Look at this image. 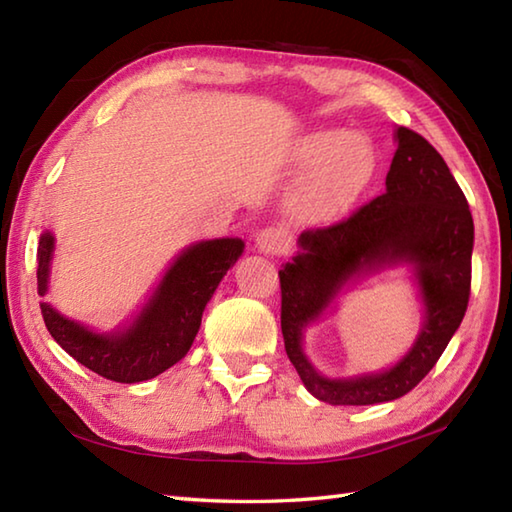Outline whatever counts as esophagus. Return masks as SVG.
<instances>
[{"label": "esophagus", "instance_id": "esophagus-1", "mask_svg": "<svg viewBox=\"0 0 512 512\" xmlns=\"http://www.w3.org/2000/svg\"><path fill=\"white\" fill-rule=\"evenodd\" d=\"M255 246L266 255H279L288 248V235L277 226H268L257 233Z\"/></svg>", "mask_w": 512, "mask_h": 512}]
</instances>
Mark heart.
<instances>
[{
    "mask_svg": "<svg viewBox=\"0 0 512 512\" xmlns=\"http://www.w3.org/2000/svg\"><path fill=\"white\" fill-rule=\"evenodd\" d=\"M303 169H312L295 193V213L308 222H332L352 211L376 173L369 140L347 129H317L297 147Z\"/></svg>",
    "mask_w": 512,
    "mask_h": 512,
    "instance_id": "b5f03b06",
    "label": "heart"
}]
</instances>
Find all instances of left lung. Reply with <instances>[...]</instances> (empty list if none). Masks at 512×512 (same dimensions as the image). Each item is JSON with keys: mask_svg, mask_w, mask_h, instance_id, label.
<instances>
[{"mask_svg": "<svg viewBox=\"0 0 512 512\" xmlns=\"http://www.w3.org/2000/svg\"><path fill=\"white\" fill-rule=\"evenodd\" d=\"M396 143L385 193L347 220L303 231L301 250L279 270L286 354L310 394L330 405H376L409 394L447 350L469 306V202L429 140L398 127ZM396 263L417 268L425 301L417 343L385 373L336 381L321 377L300 350L302 328L320 316L345 280Z\"/></svg>", "mask_w": 512, "mask_h": 512, "instance_id": "1", "label": "left lung"}]
</instances>
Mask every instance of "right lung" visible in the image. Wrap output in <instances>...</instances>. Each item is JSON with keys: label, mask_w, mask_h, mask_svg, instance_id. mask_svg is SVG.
<instances>
[{"label": "right lung", "mask_w": 512, "mask_h": 512, "mask_svg": "<svg viewBox=\"0 0 512 512\" xmlns=\"http://www.w3.org/2000/svg\"><path fill=\"white\" fill-rule=\"evenodd\" d=\"M52 233H43L37 248V292H48ZM244 250L237 237L198 242L176 257L156 292L123 332L99 334L68 317L46 301L41 314L46 328L74 361L114 383H143L176 365L200 330L202 312L226 270Z\"/></svg>", "instance_id": "right-lung-1"}]
</instances>
